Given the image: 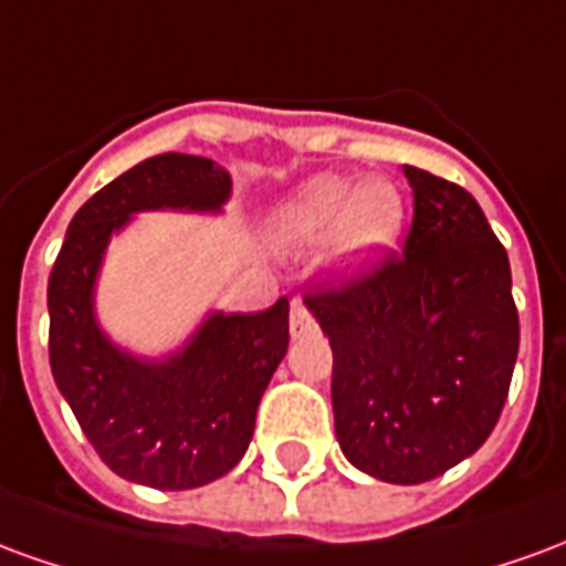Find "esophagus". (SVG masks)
<instances>
[{
  "label": "esophagus",
  "mask_w": 566,
  "mask_h": 566,
  "mask_svg": "<svg viewBox=\"0 0 566 566\" xmlns=\"http://www.w3.org/2000/svg\"><path fill=\"white\" fill-rule=\"evenodd\" d=\"M315 327V318H312V312L306 308L303 300H294V306H291V336H306Z\"/></svg>",
  "instance_id": "esophagus-1"
}]
</instances>
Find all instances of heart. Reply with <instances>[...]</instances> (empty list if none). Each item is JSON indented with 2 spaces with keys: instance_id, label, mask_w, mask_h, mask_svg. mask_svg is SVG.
<instances>
[{
  "instance_id": "obj_1",
  "label": "heart",
  "mask_w": 566,
  "mask_h": 566,
  "mask_svg": "<svg viewBox=\"0 0 566 566\" xmlns=\"http://www.w3.org/2000/svg\"><path fill=\"white\" fill-rule=\"evenodd\" d=\"M403 218V197L391 181L367 178L355 185L321 175L284 202L282 233L294 245H318L336 230V258L345 266H367L394 248Z\"/></svg>"
}]
</instances>
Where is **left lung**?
<instances>
[{
    "instance_id": "left-lung-1",
    "label": "left lung",
    "mask_w": 566,
    "mask_h": 566,
    "mask_svg": "<svg viewBox=\"0 0 566 566\" xmlns=\"http://www.w3.org/2000/svg\"><path fill=\"white\" fill-rule=\"evenodd\" d=\"M416 211L403 251L308 291L333 348V421L357 470L437 479L497 424L518 357L506 248L463 187L403 166Z\"/></svg>"
}]
</instances>
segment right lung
I'll use <instances>...</instances> for the list:
<instances>
[{
	"label": "right lung",
	"mask_w": 566,
	"mask_h": 566,
	"mask_svg": "<svg viewBox=\"0 0 566 566\" xmlns=\"http://www.w3.org/2000/svg\"><path fill=\"white\" fill-rule=\"evenodd\" d=\"M230 187V172L209 157L142 160L75 211L48 279L56 388L96 454L139 485L187 491L230 473L254 437L260 397L291 343L287 296L254 315L211 312L166 360L117 348L93 318V284L115 230L136 211H221Z\"/></svg>",
	"instance_id": "obj_1"
}]
</instances>
